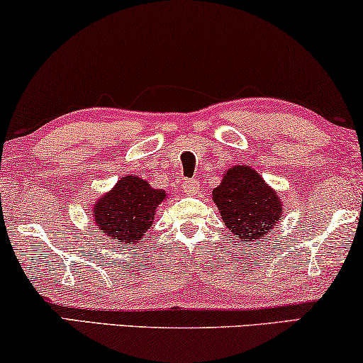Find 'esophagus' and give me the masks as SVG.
Segmentation results:
<instances>
[{"label": "esophagus", "instance_id": "obj_1", "mask_svg": "<svg viewBox=\"0 0 363 363\" xmlns=\"http://www.w3.org/2000/svg\"><path fill=\"white\" fill-rule=\"evenodd\" d=\"M199 186H201V181L197 177H191V179H184L182 189L186 194H196L199 191Z\"/></svg>", "mask_w": 363, "mask_h": 363}]
</instances>
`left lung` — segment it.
<instances>
[{"label": "left lung", "mask_w": 363, "mask_h": 363, "mask_svg": "<svg viewBox=\"0 0 363 363\" xmlns=\"http://www.w3.org/2000/svg\"><path fill=\"white\" fill-rule=\"evenodd\" d=\"M212 196L225 227L242 242L263 238L281 218V199L248 166L228 169Z\"/></svg>", "instance_id": "left-lung-1"}]
</instances>
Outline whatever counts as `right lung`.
Here are the masks:
<instances>
[{
  "label": "right lung",
  "mask_w": 363,
  "mask_h": 363,
  "mask_svg": "<svg viewBox=\"0 0 363 363\" xmlns=\"http://www.w3.org/2000/svg\"><path fill=\"white\" fill-rule=\"evenodd\" d=\"M164 199V191L150 187L138 176L121 177L113 191L95 203V223L113 242L140 243L143 235L152 225L156 207Z\"/></svg>",
  "instance_id": "1"
}]
</instances>
